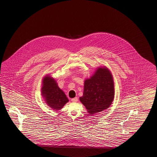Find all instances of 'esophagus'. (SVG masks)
Wrapping results in <instances>:
<instances>
[{
	"mask_svg": "<svg viewBox=\"0 0 157 157\" xmlns=\"http://www.w3.org/2000/svg\"><path fill=\"white\" fill-rule=\"evenodd\" d=\"M77 100H78V98H77V97H75V98H72V99H71V101H74V102L77 101Z\"/></svg>",
	"mask_w": 157,
	"mask_h": 157,
	"instance_id": "esophagus-1",
	"label": "esophagus"
}]
</instances>
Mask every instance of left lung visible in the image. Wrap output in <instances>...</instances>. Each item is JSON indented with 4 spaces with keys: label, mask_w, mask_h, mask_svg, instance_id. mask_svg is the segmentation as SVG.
Segmentation results:
<instances>
[{
    "label": "left lung",
    "mask_w": 157,
    "mask_h": 157,
    "mask_svg": "<svg viewBox=\"0 0 157 157\" xmlns=\"http://www.w3.org/2000/svg\"><path fill=\"white\" fill-rule=\"evenodd\" d=\"M113 78L106 68H99L90 79L85 80L83 96L80 100L91 114L106 109L113 100Z\"/></svg>",
    "instance_id": "left-lung-1"
}]
</instances>
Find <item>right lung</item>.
Returning a JSON list of instances; mask_svg holds the SVG:
<instances>
[{
    "instance_id": "obj_1",
    "label": "right lung",
    "mask_w": 157,
    "mask_h": 157,
    "mask_svg": "<svg viewBox=\"0 0 157 157\" xmlns=\"http://www.w3.org/2000/svg\"><path fill=\"white\" fill-rule=\"evenodd\" d=\"M42 94L45 97L47 103L54 110H59L68 101L63 91L58 86L55 80L49 76L43 80Z\"/></svg>"
}]
</instances>
